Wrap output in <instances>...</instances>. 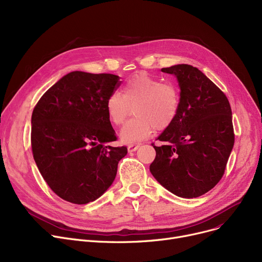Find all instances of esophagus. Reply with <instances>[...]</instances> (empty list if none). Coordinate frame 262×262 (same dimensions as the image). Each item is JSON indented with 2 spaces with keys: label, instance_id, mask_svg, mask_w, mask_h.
I'll return each instance as SVG.
<instances>
[{
  "label": "esophagus",
  "instance_id": "obj_1",
  "mask_svg": "<svg viewBox=\"0 0 262 262\" xmlns=\"http://www.w3.org/2000/svg\"><path fill=\"white\" fill-rule=\"evenodd\" d=\"M139 148V145L138 144H130V145H128V147H127V149H128V152L129 153H133V152H136L137 149Z\"/></svg>",
  "mask_w": 262,
  "mask_h": 262
}]
</instances>
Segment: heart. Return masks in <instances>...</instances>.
Segmentation results:
<instances>
[{"instance_id":"1","label":"heart","mask_w":262,"mask_h":262,"mask_svg":"<svg viewBox=\"0 0 262 262\" xmlns=\"http://www.w3.org/2000/svg\"><path fill=\"white\" fill-rule=\"evenodd\" d=\"M107 117L119 126L130 115L120 132V139L126 144L138 143L153 135L155 129L169 128L177 119L181 108V92L173 82H162L160 78L145 72L133 75L124 84L122 95L113 92L105 102Z\"/></svg>"}]
</instances>
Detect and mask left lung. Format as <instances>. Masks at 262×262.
<instances>
[{
	"instance_id": "1",
	"label": "left lung",
	"mask_w": 262,
	"mask_h": 262,
	"mask_svg": "<svg viewBox=\"0 0 262 262\" xmlns=\"http://www.w3.org/2000/svg\"><path fill=\"white\" fill-rule=\"evenodd\" d=\"M176 76L181 88L177 119L154 146L149 171L156 181L185 198H199L221 180L235 143L231 108L224 92L198 68L176 64L162 68Z\"/></svg>"
}]
</instances>
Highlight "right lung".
<instances>
[{"label": "right lung", "instance_id": "add662e5", "mask_svg": "<svg viewBox=\"0 0 262 262\" xmlns=\"http://www.w3.org/2000/svg\"><path fill=\"white\" fill-rule=\"evenodd\" d=\"M114 74L73 71L38 101L32 115V150L43 180L62 200L84 205L114 183L126 146L117 136L105 102L120 86Z\"/></svg>", "mask_w": 262, "mask_h": 262}]
</instances>
